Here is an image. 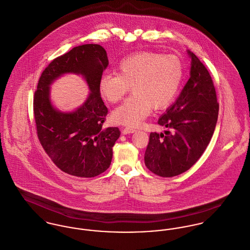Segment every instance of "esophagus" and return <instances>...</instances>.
<instances>
[{
	"label": "esophagus",
	"mask_w": 250,
	"mask_h": 250,
	"mask_svg": "<svg viewBox=\"0 0 250 250\" xmlns=\"http://www.w3.org/2000/svg\"><path fill=\"white\" fill-rule=\"evenodd\" d=\"M135 131H136V129H135V128H131V127H125V128H124V129H123L122 133L124 135L130 134V133H134Z\"/></svg>",
	"instance_id": "obj_1"
}]
</instances>
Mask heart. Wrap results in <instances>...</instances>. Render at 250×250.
<instances>
[{
	"instance_id": "heart-1",
	"label": "heart",
	"mask_w": 250,
	"mask_h": 250,
	"mask_svg": "<svg viewBox=\"0 0 250 250\" xmlns=\"http://www.w3.org/2000/svg\"><path fill=\"white\" fill-rule=\"evenodd\" d=\"M118 74H104L100 79L99 91L108 103L122 101L132 86L133 95L117 107L112 118L117 124L139 125L151 108L169 106L178 95L184 65L174 55L149 51L139 52L123 59L117 65Z\"/></svg>"
}]
</instances>
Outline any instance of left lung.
I'll list each match as a JSON object with an SVG mask.
<instances>
[{"mask_svg": "<svg viewBox=\"0 0 250 250\" xmlns=\"http://www.w3.org/2000/svg\"><path fill=\"white\" fill-rule=\"evenodd\" d=\"M190 77L158 124L167 128L151 132L145 164L154 174L173 177L188 170L208 146L217 124L219 104L211 76L189 50Z\"/></svg>", "mask_w": 250, "mask_h": 250, "instance_id": "left-lung-1", "label": "left lung"}]
</instances>
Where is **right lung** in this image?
<instances>
[{
  "label": "right lung",
  "mask_w": 250,
  "mask_h": 250,
  "mask_svg": "<svg viewBox=\"0 0 250 250\" xmlns=\"http://www.w3.org/2000/svg\"><path fill=\"white\" fill-rule=\"evenodd\" d=\"M108 65L100 44H83L54 59L42 71L34 94L33 110L39 141L58 167L72 176L91 178L104 172L112 160V147L120 137L118 127L103 128L107 115L99 82ZM86 80L91 93L72 113H62L50 101V85L63 74Z\"/></svg>",
  "instance_id": "add662e5"
}]
</instances>
